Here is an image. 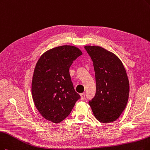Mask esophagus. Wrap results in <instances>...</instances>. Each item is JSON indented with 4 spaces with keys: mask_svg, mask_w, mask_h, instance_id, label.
<instances>
[{
    "mask_svg": "<svg viewBox=\"0 0 150 150\" xmlns=\"http://www.w3.org/2000/svg\"><path fill=\"white\" fill-rule=\"evenodd\" d=\"M81 100H83L85 99L86 98V95L84 93H81Z\"/></svg>",
    "mask_w": 150,
    "mask_h": 150,
    "instance_id": "esophagus-1",
    "label": "esophagus"
}]
</instances>
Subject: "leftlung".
<instances>
[{"mask_svg":"<svg viewBox=\"0 0 150 150\" xmlns=\"http://www.w3.org/2000/svg\"><path fill=\"white\" fill-rule=\"evenodd\" d=\"M93 63L96 93L88 101L101 122L116 121L127 105L129 82L123 64L114 53L98 46H86Z\"/></svg>","mask_w":150,"mask_h":150,"instance_id":"obj_1","label":"left lung"}]
</instances>
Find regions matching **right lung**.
Here are the masks:
<instances>
[{
	"label": "right lung",
	"instance_id": "right-lung-1",
	"mask_svg": "<svg viewBox=\"0 0 150 150\" xmlns=\"http://www.w3.org/2000/svg\"><path fill=\"white\" fill-rule=\"evenodd\" d=\"M82 55L76 47L63 45L40 57L34 71L32 95L35 106L45 119L59 123L71 113L81 96L74 88L69 68Z\"/></svg>",
	"mask_w": 150,
	"mask_h": 150
}]
</instances>
